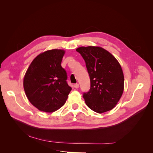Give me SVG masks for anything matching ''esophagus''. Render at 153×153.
Masks as SVG:
<instances>
[{
    "mask_svg": "<svg viewBox=\"0 0 153 153\" xmlns=\"http://www.w3.org/2000/svg\"><path fill=\"white\" fill-rule=\"evenodd\" d=\"M74 87H75V89H78V88L79 87V84H75V85H74Z\"/></svg>",
    "mask_w": 153,
    "mask_h": 153,
    "instance_id": "34e87169",
    "label": "esophagus"
}]
</instances>
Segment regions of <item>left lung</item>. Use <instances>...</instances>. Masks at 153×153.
Here are the masks:
<instances>
[{"label": "left lung", "mask_w": 153, "mask_h": 153, "mask_svg": "<svg viewBox=\"0 0 153 153\" xmlns=\"http://www.w3.org/2000/svg\"><path fill=\"white\" fill-rule=\"evenodd\" d=\"M76 50L84 59L90 77V90L83 94L87 106L100 114L112 110L124 91V75L120 64L103 48L90 46Z\"/></svg>", "instance_id": "1"}]
</instances>
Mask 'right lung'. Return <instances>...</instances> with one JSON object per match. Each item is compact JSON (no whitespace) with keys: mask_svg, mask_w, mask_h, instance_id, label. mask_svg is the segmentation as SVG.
I'll use <instances>...</instances> for the list:
<instances>
[{"mask_svg":"<svg viewBox=\"0 0 153 153\" xmlns=\"http://www.w3.org/2000/svg\"><path fill=\"white\" fill-rule=\"evenodd\" d=\"M62 50L46 51L37 56L27 69L24 88L32 105L45 112H53L64 105L71 91L67 73L61 65Z\"/></svg>","mask_w":153,"mask_h":153,"instance_id":"obj_1","label":"right lung"}]
</instances>
